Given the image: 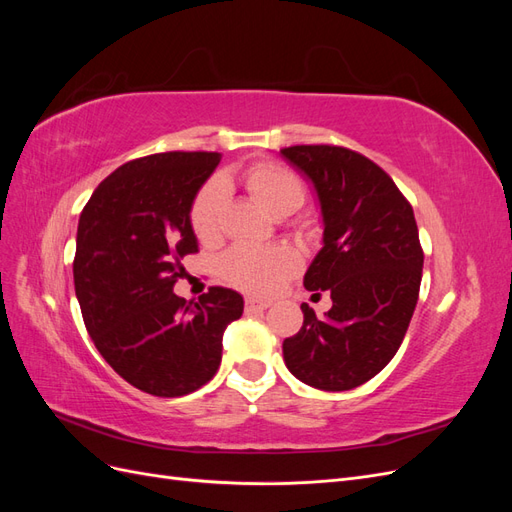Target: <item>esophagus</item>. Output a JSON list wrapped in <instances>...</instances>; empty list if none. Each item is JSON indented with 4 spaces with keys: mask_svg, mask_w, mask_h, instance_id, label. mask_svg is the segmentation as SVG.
Wrapping results in <instances>:
<instances>
[{
    "mask_svg": "<svg viewBox=\"0 0 512 512\" xmlns=\"http://www.w3.org/2000/svg\"><path fill=\"white\" fill-rule=\"evenodd\" d=\"M271 305V301H260L254 297H247L245 299V312H262V309H267Z\"/></svg>",
    "mask_w": 512,
    "mask_h": 512,
    "instance_id": "obj_1",
    "label": "esophagus"
}]
</instances>
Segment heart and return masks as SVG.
Returning a JSON list of instances; mask_svg holds the SVG:
<instances>
[{
    "label": "heart",
    "instance_id": "obj_1",
    "mask_svg": "<svg viewBox=\"0 0 512 512\" xmlns=\"http://www.w3.org/2000/svg\"><path fill=\"white\" fill-rule=\"evenodd\" d=\"M241 183L256 203L273 218H286L305 203L303 179L284 164L256 162L245 170ZM222 188L218 181H209L200 188L190 205V226L194 237L211 245L220 239ZM301 256L292 247H232L220 258V275L243 292L267 294L299 269Z\"/></svg>",
    "mask_w": 512,
    "mask_h": 512
}]
</instances>
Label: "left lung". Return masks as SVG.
I'll return each instance as SVG.
<instances>
[{
	"mask_svg": "<svg viewBox=\"0 0 512 512\" xmlns=\"http://www.w3.org/2000/svg\"><path fill=\"white\" fill-rule=\"evenodd\" d=\"M280 151L312 179L322 209L324 247L303 286L329 290L333 299L324 318L301 305L303 327L284 339V361L314 389L350 391L389 365L412 320L423 277L414 211L395 181L359 151Z\"/></svg>",
	"mask_w": 512,
	"mask_h": 512,
	"instance_id": "obj_1",
	"label": "left lung"
}]
</instances>
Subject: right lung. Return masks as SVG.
<instances>
[{
    "label": "right lung",
    "instance_id": "1",
    "mask_svg": "<svg viewBox=\"0 0 512 512\" xmlns=\"http://www.w3.org/2000/svg\"><path fill=\"white\" fill-rule=\"evenodd\" d=\"M222 156L166 151L108 175L87 200L76 232L74 290L85 327L117 374L156 397L207 384L222 335L243 314L239 292L211 286L198 301L173 292L181 260L198 252L190 205Z\"/></svg>",
    "mask_w": 512,
    "mask_h": 512
}]
</instances>
